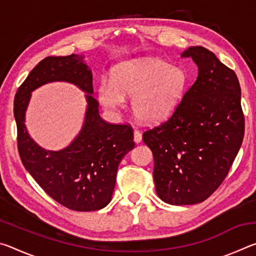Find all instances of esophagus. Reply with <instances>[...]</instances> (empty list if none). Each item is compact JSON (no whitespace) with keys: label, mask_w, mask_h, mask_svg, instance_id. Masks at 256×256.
<instances>
[{"label":"esophagus","mask_w":256,"mask_h":256,"mask_svg":"<svg viewBox=\"0 0 256 256\" xmlns=\"http://www.w3.org/2000/svg\"><path fill=\"white\" fill-rule=\"evenodd\" d=\"M141 141H142V133L140 131H138V130H136V131H134V142H136V144H140Z\"/></svg>","instance_id":"obj_1"}]
</instances>
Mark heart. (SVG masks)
Returning a JSON list of instances; mask_svg holds the SVG:
<instances>
[{
	"label": "heart",
	"mask_w": 256,
	"mask_h": 256,
	"mask_svg": "<svg viewBox=\"0 0 256 256\" xmlns=\"http://www.w3.org/2000/svg\"><path fill=\"white\" fill-rule=\"evenodd\" d=\"M183 68L158 58H133L120 62L110 70V82L102 80L97 86L99 102L110 112L124 106L132 97L136 118L144 123L167 118L180 102L188 86Z\"/></svg>",
	"instance_id": "1"
}]
</instances>
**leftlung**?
Masks as SVG:
<instances>
[{
  "instance_id": "8db88e82",
  "label": "left lung",
  "mask_w": 256,
  "mask_h": 256,
  "mask_svg": "<svg viewBox=\"0 0 256 256\" xmlns=\"http://www.w3.org/2000/svg\"><path fill=\"white\" fill-rule=\"evenodd\" d=\"M182 58L196 64V80L170 118L142 136L154 154L156 192L172 206L203 202L222 185L245 131L236 73L201 46Z\"/></svg>"
}]
</instances>
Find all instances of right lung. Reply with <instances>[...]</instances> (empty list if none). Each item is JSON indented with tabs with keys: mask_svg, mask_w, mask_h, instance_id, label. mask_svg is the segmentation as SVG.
Returning a JSON list of instances; mask_svg holds the SVG:
<instances>
[{
	"mask_svg": "<svg viewBox=\"0 0 256 256\" xmlns=\"http://www.w3.org/2000/svg\"><path fill=\"white\" fill-rule=\"evenodd\" d=\"M71 82L87 92L85 123L72 144L60 152L40 148L28 136L24 115L31 92L48 82ZM92 74L79 55L50 56L29 73L14 97L18 150L24 166L60 204L74 211H96L112 200L120 160L134 148L128 124H110L98 112L92 94Z\"/></svg>",
	"mask_w": 256,
	"mask_h": 256,
	"instance_id": "obj_1",
	"label": "right lung"
}]
</instances>
